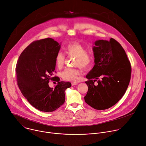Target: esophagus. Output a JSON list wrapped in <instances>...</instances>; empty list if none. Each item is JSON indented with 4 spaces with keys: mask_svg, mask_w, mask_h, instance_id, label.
Masks as SVG:
<instances>
[{
    "mask_svg": "<svg viewBox=\"0 0 146 146\" xmlns=\"http://www.w3.org/2000/svg\"><path fill=\"white\" fill-rule=\"evenodd\" d=\"M78 83L77 82H72V85L73 86H76V85H77Z\"/></svg>",
    "mask_w": 146,
    "mask_h": 146,
    "instance_id": "34e87169",
    "label": "esophagus"
}]
</instances>
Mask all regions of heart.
Returning a JSON list of instances; mask_svg holds the SVG:
<instances>
[{
  "label": "heart",
  "instance_id": "1",
  "mask_svg": "<svg viewBox=\"0 0 146 146\" xmlns=\"http://www.w3.org/2000/svg\"><path fill=\"white\" fill-rule=\"evenodd\" d=\"M68 56L76 57L74 66H79L82 69H87L91 65L93 60L92 55L86 52V49L79 43H70L65 50ZM65 60V55L61 52L57 53L55 56V65L59 69L63 68ZM61 77L64 80L70 81H77L80 75V71L77 68H66L61 73Z\"/></svg>",
  "mask_w": 146,
  "mask_h": 146
}]
</instances>
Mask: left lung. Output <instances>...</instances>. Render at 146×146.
I'll use <instances>...</instances> for the list:
<instances>
[{
    "instance_id": "8db88e82",
    "label": "left lung",
    "mask_w": 146,
    "mask_h": 146,
    "mask_svg": "<svg viewBox=\"0 0 146 146\" xmlns=\"http://www.w3.org/2000/svg\"><path fill=\"white\" fill-rule=\"evenodd\" d=\"M94 44L95 64L86 76L88 90L84 100L94 109L102 110L115 105L125 93L131 66L125 52L115 39L99 40ZM96 79L98 84L95 85Z\"/></svg>"
}]
</instances>
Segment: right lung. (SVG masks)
I'll use <instances>...</instances> for the list:
<instances>
[{"mask_svg":"<svg viewBox=\"0 0 146 146\" xmlns=\"http://www.w3.org/2000/svg\"><path fill=\"white\" fill-rule=\"evenodd\" d=\"M60 44L51 38L34 41L21 54L15 68L18 86L29 103L37 110L52 112L65 102V91L70 82L59 81L53 76L55 56ZM58 82L50 88V80Z\"/></svg>","mask_w":146,"mask_h":146,"instance_id":"1","label":"right lung"}]
</instances>
